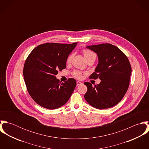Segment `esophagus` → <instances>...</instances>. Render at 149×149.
<instances>
[{"mask_svg":"<svg viewBox=\"0 0 149 149\" xmlns=\"http://www.w3.org/2000/svg\"><path fill=\"white\" fill-rule=\"evenodd\" d=\"M83 84V83H82V82H81V81H77V86L81 85V84Z\"/></svg>","mask_w":149,"mask_h":149,"instance_id":"1","label":"esophagus"}]
</instances>
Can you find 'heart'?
Segmentation results:
<instances>
[{
    "mask_svg": "<svg viewBox=\"0 0 149 149\" xmlns=\"http://www.w3.org/2000/svg\"><path fill=\"white\" fill-rule=\"evenodd\" d=\"M83 54H84V58H85L86 60H88V58H92V57L96 58L95 54L93 52H92V51H91L89 50H88V49L83 50ZM72 57H73L72 55H70L68 57V58L67 59V63H70V61H71V60L72 59ZM73 75H74V76H75L77 78H80L81 76V73L80 72L75 71L73 73Z\"/></svg>",
    "mask_w": 149,
    "mask_h": 149,
    "instance_id": "heart-1",
    "label": "heart"
}]
</instances>
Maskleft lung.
Masks as SVG:
<instances>
[{
  "mask_svg": "<svg viewBox=\"0 0 149 149\" xmlns=\"http://www.w3.org/2000/svg\"><path fill=\"white\" fill-rule=\"evenodd\" d=\"M97 54L98 64L90 79L101 80L92 85L84 83L88 88L85 100L97 109H107L118 104L124 97L130 84L131 67L126 56L110 43L86 46Z\"/></svg>",
  "mask_w": 149,
  "mask_h": 149,
  "instance_id": "obj_1",
  "label": "left lung"
}]
</instances>
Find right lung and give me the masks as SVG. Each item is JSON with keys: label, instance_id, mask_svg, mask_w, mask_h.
<instances>
[{"label": "right lung", "instance_id": "obj_1", "mask_svg": "<svg viewBox=\"0 0 149 149\" xmlns=\"http://www.w3.org/2000/svg\"><path fill=\"white\" fill-rule=\"evenodd\" d=\"M77 42L46 43L34 48L24 65L23 74L28 92L40 106L49 109L64 106L76 85L74 79L60 83L58 70L66 68L67 58Z\"/></svg>", "mask_w": 149, "mask_h": 149}]
</instances>
